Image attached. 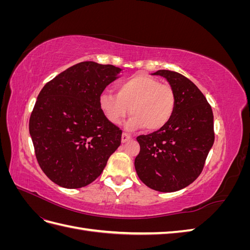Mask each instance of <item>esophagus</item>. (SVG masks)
I'll return each instance as SVG.
<instances>
[{
	"label": "esophagus",
	"instance_id": "1",
	"mask_svg": "<svg viewBox=\"0 0 250 250\" xmlns=\"http://www.w3.org/2000/svg\"><path fill=\"white\" fill-rule=\"evenodd\" d=\"M130 135L128 134V133H125V132H123V134H122V143H126L128 140H130Z\"/></svg>",
	"mask_w": 250,
	"mask_h": 250
}]
</instances>
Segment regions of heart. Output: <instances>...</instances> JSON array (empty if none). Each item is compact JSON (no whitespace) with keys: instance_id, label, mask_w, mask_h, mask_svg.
Returning <instances> with one entry per match:
<instances>
[{"instance_id":"b5f03b06","label":"heart","mask_w":250,"mask_h":250,"mask_svg":"<svg viewBox=\"0 0 250 250\" xmlns=\"http://www.w3.org/2000/svg\"><path fill=\"white\" fill-rule=\"evenodd\" d=\"M117 95L104 92L99 96V107L110 123L120 125L130 113L128 127H145L149 131L160 130L168 124L175 110V94L169 84L145 73L120 81Z\"/></svg>"}]
</instances>
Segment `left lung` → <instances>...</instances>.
I'll return each instance as SVG.
<instances>
[{
    "mask_svg": "<svg viewBox=\"0 0 250 250\" xmlns=\"http://www.w3.org/2000/svg\"><path fill=\"white\" fill-rule=\"evenodd\" d=\"M175 94V110L162 129L137 138L140 153L134 167L140 179L160 192L181 190L203 170L215 141L214 116L207 98L177 72L160 70Z\"/></svg>",
    "mask_w": 250,
    "mask_h": 250,
    "instance_id": "1",
    "label": "left lung"
}]
</instances>
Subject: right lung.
<instances>
[{
	"label": "right lung",
	"mask_w": 250,
	"mask_h": 250,
	"mask_svg": "<svg viewBox=\"0 0 250 250\" xmlns=\"http://www.w3.org/2000/svg\"><path fill=\"white\" fill-rule=\"evenodd\" d=\"M120 67L83 62L46 83L29 120L35 156L56 185L78 188L100 176L122 130L104 117L99 96Z\"/></svg>",
	"instance_id": "add662e5"
}]
</instances>
